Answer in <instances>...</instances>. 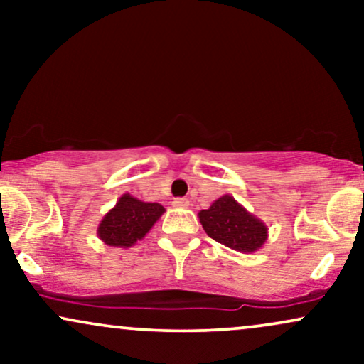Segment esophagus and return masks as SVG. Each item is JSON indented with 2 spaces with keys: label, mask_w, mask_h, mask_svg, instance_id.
<instances>
[{
  "label": "esophagus",
  "mask_w": 364,
  "mask_h": 364,
  "mask_svg": "<svg viewBox=\"0 0 364 364\" xmlns=\"http://www.w3.org/2000/svg\"><path fill=\"white\" fill-rule=\"evenodd\" d=\"M173 205L176 208H188L190 207V202H188V198H176L173 202Z\"/></svg>",
  "instance_id": "1"
}]
</instances>
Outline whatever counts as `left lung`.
Returning <instances> with one entry per match:
<instances>
[{
	"instance_id": "1",
	"label": "left lung",
	"mask_w": 364,
	"mask_h": 364,
	"mask_svg": "<svg viewBox=\"0 0 364 364\" xmlns=\"http://www.w3.org/2000/svg\"><path fill=\"white\" fill-rule=\"evenodd\" d=\"M198 219L212 240L241 253L258 252L269 237L265 223L231 195H223L207 210H200Z\"/></svg>"
}]
</instances>
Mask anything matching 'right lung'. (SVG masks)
<instances>
[{"mask_svg": "<svg viewBox=\"0 0 364 364\" xmlns=\"http://www.w3.org/2000/svg\"><path fill=\"white\" fill-rule=\"evenodd\" d=\"M166 208L161 203L141 202L129 193L121 195L116 205L99 223L97 236L104 245L129 248L144 240Z\"/></svg>", "mask_w": 364, "mask_h": 364, "instance_id": "right-lung-1", "label": "right lung"}]
</instances>
